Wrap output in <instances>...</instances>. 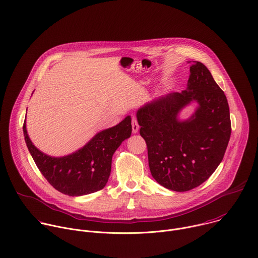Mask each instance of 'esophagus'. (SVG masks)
<instances>
[{"instance_id":"esophagus-1","label":"esophagus","mask_w":258,"mask_h":258,"mask_svg":"<svg viewBox=\"0 0 258 258\" xmlns=\"http://www.w3.org/2000/svg\"><path fill=\"white\" fill-rule=\"evenodd\" d=\"M139 130V125L137 122V119L135 117L132 118V132L133 133H137Z\"/></svg>"}]
</instances>
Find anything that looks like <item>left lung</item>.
Segmentation results:
<instances>
[{
	"mask_svg": "<svg viewBox=\"0 0 258 258\" xmlns=\"http://www.w3.org/2000/svg\"><path fill=\"white\" fill-rule=\"evenodd\" d=\"M192 62L186 90L168 94L137 111L150 172L159 184L175 191L190 190L212 175L231 135L224 92L202 62ZM190 101L199 104L195 114L178 120L179 111Z\"/></svg>",
	"mask_w": 258,
	"mask_h": 258,
	"instance_id": "1",
	"label": "left lung"
}]
</instances>
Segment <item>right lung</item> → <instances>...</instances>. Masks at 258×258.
I'll use <instances>...</instances> for the list:
<instances>
[{
	"label": "right lung",
	"mask_w": 258,
	"mask_h": 258,
	"mask_svg": "<svg viewBox=\"0 0 258 258\" xmlns=\"http://www.w3.org/2000/svg\"><path fill=\"white\" fill-rule=\"evenodd\" d=\"M25 142L38 169L58 191L72 197L89 195L102 189L108 182L112 156L121 143L131 136V118L103 130L83 148L62 157H51L31 142L24 121Z\"/></svg>",
	"instance_id": "add662e5"
}]
</instances>
